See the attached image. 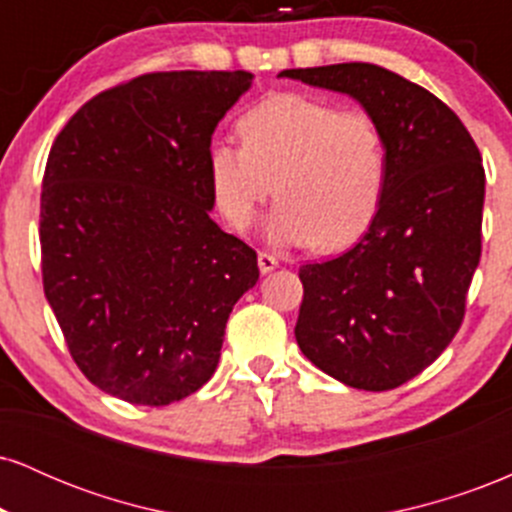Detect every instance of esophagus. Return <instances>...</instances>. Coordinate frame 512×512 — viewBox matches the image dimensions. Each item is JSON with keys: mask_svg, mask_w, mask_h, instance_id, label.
Masks as SVG:
<instances>
[{"mask_svg": "<svg viewBox=\"0 0 512 512\" xmlns=\"http://www.w3.org/2000/svg\"><path fill=\"white\" fill-rule=\"evenodd\" d=\"M257 264H260L262 274H269L279 267V260H276L272 252H260V255H257Z\"/></svg>", "mask_w": 512, "mask_h": 512, "instance_id": "1", "label": "esophagus"}]
</instances>
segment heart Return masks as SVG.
Returning <instances> with one entry per match:
<instances>
[{"label":"heart","instance_id":"1","mask_svg":"<svg viewBox=\"0 0 512 512\" xmlns=\"http://www.w3.org/2000/svg\"><path fill=\"white\" fill-rule=\"evenodd\" d=\"M240 144L219 142L207 154L216 207L243 231L260 204L279 197L269 214L274 243H310L339 250L366 231L383 199L385 137L366 110L301 93L264 98L238 120Z\"/></svg>","mask_w":512,"mask_h":512}]
</instances>
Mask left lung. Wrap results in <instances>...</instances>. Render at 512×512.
<instances>
[{"instance_id": "8db88e82", "label": "left lung", "mask_w": 512, "mask_h": 512, "mask_svg": "<svg viewBox=\"0 0 512 512\" xmlns=\"http://www.w3.org/2000/svg\"><path fill=\"white\" fill-rule=\"evenodd\" d=\"M279 76L346 93L385 137V190L368 231L344 255L298 272L296 342L339 383L392 390L431 366L462 325L481 257V154L448 105L378 64Z\"/></svg>"}]
</instances>
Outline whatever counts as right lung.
Returning <instances> with one entry per match:
<instances>
[{
	"label": "right lung",
	"instance_id": "add662e5",
	"mask_svg": "<svg viewBox=\"0 0 512 512\" xmlns=\"http://www.w3.org/2000/svg\"><path fill=\"white\" fill-rule=\"evenodd\" d=\"M250 72H154L98 93L52 144L43 289L74 363L129 404L166 407L219 366L257 255L211 219V134Z\"/></svg>",
	"mask_w": 512,
	"mask_h": 512
}]
</instances>
